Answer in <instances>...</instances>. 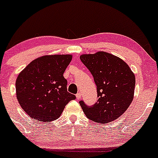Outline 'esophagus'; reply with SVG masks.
Returning a JSON list of instances; mask_svg holds the SVG:
<instances>
[{
	"instance_id": "esophagus-1",
	"label": "esophagus",
	"mask_w": 158,
	"mask_h": 158,
	"mask_svg": "<svg viewBox=\"0 0 158 158\" xmlns=\"http://www.w3.org/2000/svg\"><path fill=\"white\" fill-rule=\"evenodd\" d=\"M76 97H77V100H80V99L81 98V93H77V94H76Z\"/></svg>"
}]
</instances>
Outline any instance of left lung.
<instances>
[{"label": "left lung", "mask_w": 158, "mask_h": 158, "mask_svg": "<svg viewBox=\"0 0 158 158\" xmlns=\"http://www.w3.org/2000/svg\"><path fill=\"white\" fill-rule=\"evenodd\" d=\"M97 85V102L88 106L79 103L86 116L98 123H108L121 116L134 98L135 77L129 66L118 57L106 52L80 56Z\"/></svg>", "instance_id": "obj_1"}]
</instances>
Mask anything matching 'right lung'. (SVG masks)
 Segmentation results:
<instances>
[{"instance_id": "1", "label": "right lung", "mask_w": 158, "mask_h": 158, "mask_svg": "<svg viewBox=\"0 0 158 158\" xmlns=\"http://www.w3.org/2000/svg\"><path fill=\"white\" fill-rule=\"evenodd\" d=\"M71 55H44L32 61L17 77L16 93L27 115L40 122L58 118L64 107L76 97L67 90L63 74Z\"/></svg>"}]
</instances>
